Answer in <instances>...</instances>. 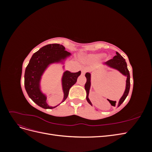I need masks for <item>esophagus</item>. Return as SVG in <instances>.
I'll list each match as a JSON object with an SVG mask.
<instances>
[{
	"label": "esophagus",
	"instance_id": "obj_1",
	"mask_svg": "<svg viewBox=\"0 0 152 152\" xmlns=\"http://www.w3.org/2000/svg\"><path fill=\"white\" fill-rule=\"evenodd\" d=\"M86 72H87V70L86 68H82V75H84Z\"/></svg>",
	"mask_w": 152,
	"mask_h": 152
}]
</instances>
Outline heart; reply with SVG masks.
<instances>
[{"mask_svg": "<svg viewBox=\"0 0 152 152\" xmlns=\"http://www.w3.org/2000/svg\"><path fill=\"white\" fill-rule=\"evenodd\" d=\"M103 56L102 54H92L87 55L84 58V61L86 62H91V61H95L98 60L101 57Z\"/></svg>", "mask_w": 152, "mask_h": 152, "instance_id": "1", "label": "heart"}]
</instances>
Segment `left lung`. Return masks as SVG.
<instances>
[{"label": "left lung", "mask_w": 152, "mask_h": 152, "mask_svg": "<svg viewBox=\"0 0 152 152\" xmlns=\"http://www.w3.org/2000/svg\"><path fill=\"white\" fill-rule=\"evenodd\" d=\"M104 65H107L110 68H112L115 69V70H117L118 71L120 72L122 75L126 76L127 77L126 89H125V91H124L123 96H122V98L120 99V100H119V102L118 103V107L119 106H120L124 102V100L126 99L130 89V74H129V72L128 70L127 63L125 59H124L118 53L116 52V56H115L113 58V59H110V60L105 62ZM85 76L87 79L86 83L85 84V89L87 93L86 99L87 101V102H88L91 106H93V104H92L91 102V101L89 99V90L91 87V73L87 72L86 73ZM108 100V102L111 103L112 105H113L114 107L115 106L116 102H113V101L109 100V99Z\"/></svg>", "instance_id": "8db88e82"}]
</instances>
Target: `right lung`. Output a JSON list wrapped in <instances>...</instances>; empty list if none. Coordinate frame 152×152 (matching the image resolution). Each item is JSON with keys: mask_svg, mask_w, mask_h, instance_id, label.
<instances>
[{"mask_svg": "<svg viewBox=\"0 0 152 152\" xmlns=\"http://www.w3.org/2000/svg\"><path fill=\"white\" fill-rule=\"evenodd\" d=\"M71 54L65 50V48L59 44L45 45L35 53L31 56L25 72V87L27 94L34 103L43 108L52 109L46 102L47 97L40 90V82L44 72L49 65L59 63L70 56ZM81 73L79 71L72 73L68 70L63 73L62 87L64 93L63 103L67 98L69 90L74 85Z\"/></svg>", "mask_w": 152, "mask_h": 152, "instance_id": "add662e5", "label": "right lung"}]
</instances>
